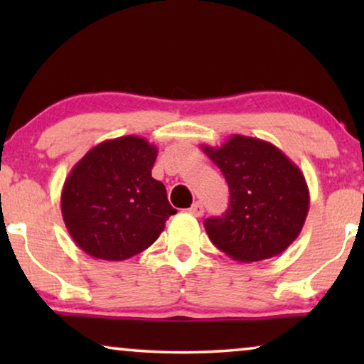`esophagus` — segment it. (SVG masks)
Listing matches in <instances>:
<instances>
[{"label":"esophagus","mask_w":364,"mask_h":364,"mask_svg":"<svg viewBox=\"0 0 364 364\" xmlns=\"http://www.w3.org/2000/svg\"><path fill=\"white\" fill-rule=\"evenodd\" d=\"M188 213H191V215H193V217H202L203 215V203L196 202L191 208H188Z\"/></svg>","instance_id":"obj_1"}]
</instances>
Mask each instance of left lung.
<instances>
[{"label":"left lung","mask_w":364,"mask_h":364,"mask_svg":"<svg viewBox=\"0 0 364 364\" xmlns=\"http://www.w3.org/2000/svg\"><path fill=\"white\" fill-rule=\"evenodd\" d=\"M230 191L222 217L205 220L208 238L233 260L252 263L280 255L300 235L310 208L305 176L280 149L233 134L220 147L202 146Z\"/></svg>","instance_id":"obj_1"}]
</instances>
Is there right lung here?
Instances as JSON below:
<instances>
[{"instance_id": "obj_1", "label": "right lung", "mask_w": 364, "mask_h": 364, "mask_svg": "<svg viewBox=\"0 0 364 364\" xmlns=\"http://www.w3.org/2000/svg\"><path fill=\"white\" fill-rule=\"evenodd\" d=\"M157 147L124 136L94 146L63 186V220L76 245L99 260H127L152 245L177 213L152 177Z\"/></svg>"}]
</instances>
